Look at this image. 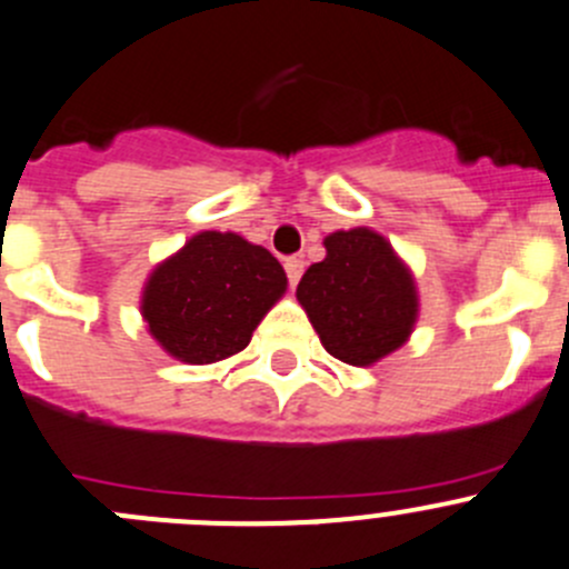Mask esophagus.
<instances>
[{
  "label": "esophagus",
  "mask_w": 569,
  "mask_h": 569,
  "mask_svg": "<svg viewBox=\"0 0 569 569\" xmlns=\"http://www.w3.org/2000/svg\"><path fill=\"white\" fill-rule=\"evenodd\" d=\"M284 270H288L290 288H296V284H299V279H301V273H305V259H299V257L284 259Z\"/></svg>",
  "instance_id": "1"
}]
</instances>
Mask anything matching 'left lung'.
<instances>
[{
	"instance_id": "1",
	"label": "left lung",
	"mask_w": 569,
	"mask_h": 569,
	"mask_svg": "<svg viewBox=\"0 0 569 569\" xmlns=\"http://www.w3.org/2000/svg\"><path fill=\"white\" fill-rule=\"evenodd\" d=\"M327 257L301 276L296 299L321 346L349 366H375L402 349L419 321L413 270L375 229L323 237Z\"/></svg>"
}]
</instances>
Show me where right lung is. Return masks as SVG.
Returning <instances> with one entry per match:
<instances>
[{"label":"right lung","mask_w":569,"mask_h":569,"mask_svg":"<svg viewBox=\"0 0 569 569\" xmlns=\"http://www.w3.org/2000/svg\"><path fill=\"white\" fill-rule=\"evenodd\" d=\"M288 290L279 259L234 231H198L150 270L144 329L176 360L209 366L246 349Z\"/></svg>","instance_id":"obj_1"}]
</instances>
